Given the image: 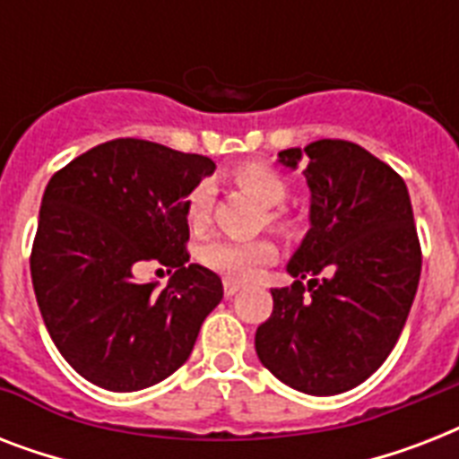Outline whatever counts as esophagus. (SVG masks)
I'll return each mask as SVG.
<instances>
[{"label": "esophagus", "mask_w": 459, "mask_h": 459, "mask_svg": "<svg viewBox=\"0 0 459 459\" xmlns=\"http://www.w3.org/2000/svg\"><path fill=\"white\" fill-rule=\"evenodd\" d=\"M238 290H240V286H238L236 281H229V279L223 281V295H226V298H233Z\"/></svg>", "instance_id": "esophagus-1"}]
</instances>
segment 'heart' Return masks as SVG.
I'll return each mask as SVG.
<instances>
[{
    "instance_id": "1",
    "label": "heart",
    "mask_w": 459,
    "mask_h": 459,
    "mask_svg": "<svg viewBox=\"0 0 459 459\" xmlns=\"http://www.w3.org/2000/svg\"><path fill=\"white\" fill-rule=\"evenodd\" d=\"M233 183H236L245 195L259 202L262 207H269L266 221L281 233H295V221L279 209V204L286 200L288 180L281 176L276 169L264 164H243L233 171ZM212 204L214 195L209 183H197L190 190L186 202L187 223L193 229L207 226L212 216ZM276 257V245L266 238L257 240H230V238H212L200 247V262L212 272L221 273L229 281H250L257 276V272L266 262Z\"/></svg>"
}]
</instances>
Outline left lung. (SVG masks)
<instances>
[{"mask_svg": "<svg viewBox=\"0 0 459 459\" xmlns=\"http://www.w3.org/2000/svg\"><path fill=\"white\" fill-rule=\"evenodd\" d=\"M279 157L295 169L302 152ZM305 157L312 229L288 264L298 281L272 290L255 348L295 391L335 395L395 348L420 286L421 245L405 180L385 161L348 140H316Z\"/></svg>", "mask_w": 459, "mask_h": 459, "instance_id": "8db88e82", "label": "left lung"}]
</instances>
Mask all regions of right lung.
Listing matches in <instances>:
<instances>
[{
	"instance_id": "right-lung-1",
	"label": "right lung",
	"mask_w": 459,
	"mask_h": 459,
	"mask_svg": "<svg viewBox=\"0 0 459 459\" xmlns=\"http://www.w3.org/2000/svg\"><path fill=\"white\" fill-rule=\"evenodd\" d=\"M212 171L202 154L118 138L47 183L32 288L54 345L90 384L143 391L193 352L202 321L223 298L221 279L187 262V195ZM145 261L174 272L169 287L134 281Z\"/></svg>"
}]
</instances>
